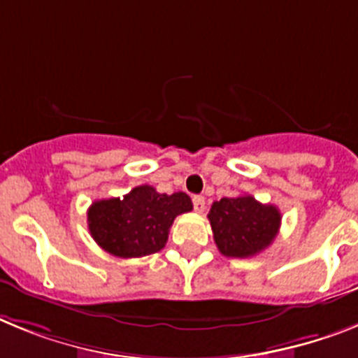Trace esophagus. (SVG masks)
<instances>
[{"label":"esophagus","instance_id":"1","mask_svg":"<svg viewBox=\"0 0 358 358\" xmlns=\"http://www.w3.org/2000/svg\"><path fill=\"white\" fill-rule=\"evenodd\" d=\"M192 205H194V210H196V213H203V210H205V198L203 196H194V198H192Z\"/></svg>","mask_w":358,"mask_h":358}]
</instances>
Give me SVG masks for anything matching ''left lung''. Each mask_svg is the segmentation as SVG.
I'll return each mask as SVG.
<instances>
[{
	"label": "left lung",
	"mask_w": 358,
	"mask_h": 358,
	"mask_svg": "<svg viewBox=\"0 0 358 358\" xmlns=\"http://www.w3.org/2000/svg\"><path fill=\"white\" fill-rule=\"evenodd\" d=\"M217 250L227 257H252L272 245L281 225L275 205L259 203L250 194L222 198L207 214Z\"/></svg>",
	"instance_id": "left-lung-1"
}]
</instances>
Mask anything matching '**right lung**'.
I'll return each mask as SVG.
<instances>
[{
    "instance_id": "obj_1",
    "label": "right lung",
    "mask_w": 358,
    "mask_h": 358,
    "mask_svg": "<svg viewBox=\"0 0 358 358\" xmlns=\"http://www.w3.org/2000/svg\"><path fill=\"white\" fill-rule=\"evenodd\" d=\"M192 210L185 192L160 194L151 185H138L126 196L93 201L88 229L95 243L117 257H142L166 247L169 229L178 214Z\"/></svg>"
}]
</instances>
